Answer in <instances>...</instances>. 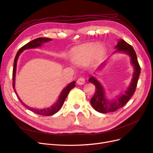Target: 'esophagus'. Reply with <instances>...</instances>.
<instances>
[{
    "label": "esophagus",
    "mask_w": 153,
    "mask_h": 153,
    "mask_svg": "<svg viewBox=\"0 0 153 153\" xmlns=\"http://www.w3.org/2000/svg\"><path fill=\"white\" fill-rule=\"evenodd\" d=\"M85 83V79L83 77H80L79 79H78L77 81V84L79 85H83Z\"/></svg>",
    "instance_id": "34e87169"
}]
</instances>
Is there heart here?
Here are the masks:
<instances>
[{"instance_id": "1", "label": "heart", "mask_w": 153, "mask_h": 153, "mask_svg": "<svg viewBox=\"0 0 153 153\" xmlns=\"http://www.w3.org/2000/svg\"><path fill=\"white\" fill-rule=\"evenodd\" d=\"M104 48L95 42L84 44L76 48L71 55L72 61L78 65H86L92 59L98 60L104 53Z\"/></svg>"}]
</instances>
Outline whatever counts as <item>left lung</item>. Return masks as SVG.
<instances>
[{
  "label": "left lung",
  "mask_w": 153,
  "mask_h": 153,
  "mask_svg": "<svg viewBox=\"0 0 153 153\" xmlns=\"http://www.w3.org/2000/svg\"><path fill=\"white\" fill-rule=\"evenodd\" d=\"M116 50L112 54L121 53L126 54L130 58V62L134 68V72H133L132 78L129 86L126 88L123 93L116 97L115 98L109 99L106 95L105 90L101 82L97 79V78L93 76L89 79V81L95 85L96 91L95 95L91 98V104L93 109L100 113H108L114 112L115 111L123 107L130 100L133 94L135 93L138 79L140 74V67L138 62L136 53L134 48L129 44H128L123 39L118 40L115 46ZM108 58L103 61L97 68V72L101 71L105 65V63Z\"/></svg>",
  "instance_id": "obj_1"
}]
</instances>
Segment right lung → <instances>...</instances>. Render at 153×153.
Wrapping results in <instances>:
<instances>
[{"mask_svg":"<svg viewBox=\"0 0 153 153\" xmlns=\"http://www.w3.org/2000/svg\"><path fill=\"white\" fill-rule=\"evenodd\" d=\"M51 41H52V39H50V38L39 37V38L34 39V40H33L30 42H29L28 43L25 44V45L23 46L22 48H21L19 50V51H18V53H16L15 58H14L13 71V89L14 90V91H15L17 97H18L19 101L21 102L22 104H23L25 107H27L28 109L33 112L34 113H36V114H39V115L46 116L55 114V113H56L60 109V108L63 105L64 101H65V98H67L70 91L73 88H74L76 86V85H75L76 81H74L70 82L69 84H68V85L65 88H63V90L60 93V95H59L56 102L54 103V104H53L51 106H50V107H48V108H44V109H36V108L30 107L27 105L25 103L23 102L22 100L20 99V98H19L18 95L17 94V92L16 91V90H15V78H16V73L17 62H18V58H19V55L22 54V53L24 50H29V49H33V48L41 47L44 43H46V42H48Z\"/></svg>","mask_w":153,"mask_h":153,"instance_id":"right-lung-1","label":"right lung"}]
</instances>
